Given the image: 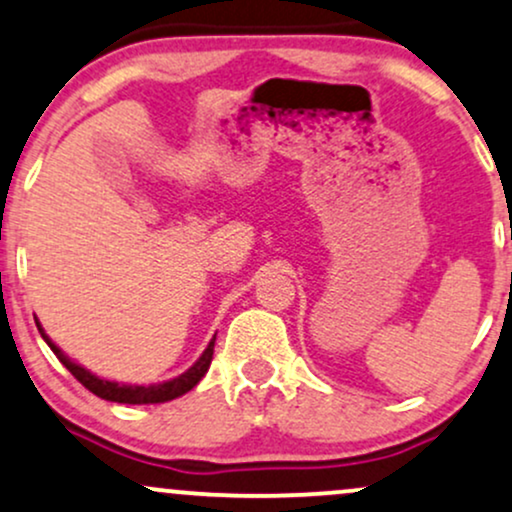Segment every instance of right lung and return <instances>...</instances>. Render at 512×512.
<instances>
[{
  "instance_id": "right-lung-1",
  "label": "right lung",
  "mask_w": 512,
  "mask_h": 512,
  "mask_svg": "<svg viewBox=\"0 0 512 512\" xmlns=\"http://www.w3.org/2000/svg\"><path fill=\"white\" fill-rule=\"evenodd\" d=\"M38 329H40L42 338L47 341V346L52 348V353L59 357L61 365L69 369V372L80 381V384L85 386V389L92 391L95 396H100L104 400H112V403H128V405L166 403V400H174L178 396H183V393H188L197 384V381H200L207 374L209 362H212V355H214V338H217V336H214L212 341H209V346L205 348V353L200 355V360H197L195 365L188 369V372H183L181 377L164 381V384H152V386H126V384H116V381H107V379L95 377V374L88 372L85 367H80V365H76V362H71L69 357H66L57 346H54L52 341H49V336L45 334V331H42L40 322H38Z\"/></svg>"
}]
</instances>
